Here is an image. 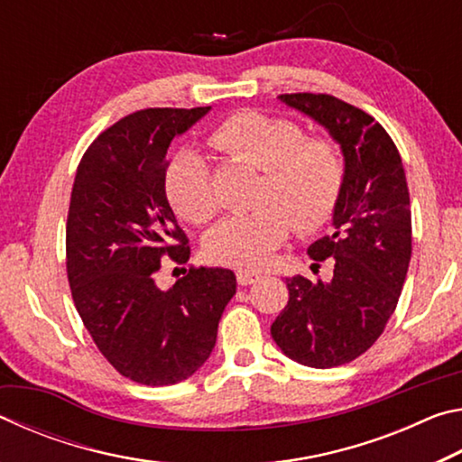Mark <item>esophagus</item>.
<instances>
[{
    "mask_svg": "<svg viewBox=\"0 0 462 462\" xmlns=\"http://www.w3.org/2000/svg\"><path fill=\"white\" fill-rule=\"evenodd\" d=\"M259 277H261L259 273L250 271V269H238V271H236V281H238V285H242V287L254 283V281L259 279Z\"/></svg>",
    "mask_w": 462,
    "mask_h": 462,
    "instance_id": "34e87169",
    "label": "esophagus"
}]
</instances>
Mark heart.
<instances>
[{"label":"heart","mask_w":462,"mask_h":462,"mask_svg":"<svg viewBox=\"0 0 462 462\" xmlns=\"http://www.w3.org/2000/svg\"><path fill=\"white\" fill-rule=\"evenodd\" d=\"M208 143L230 159L263 171L250 214L226 217L208 234L206 253L228 267H259L295 226L322 228L338 206L344 161L332 140L306 138L300 124L256 109L230 114L209 130ZM167 195L185 220L206 224L220 208L212 171L199 152H177L165 177Z\"/></svg>","instance_id":"b5f03b06"}]
</instances>
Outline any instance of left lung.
Masks as SVG:
<instances>
[{
	"label": "left lung",
	"mask_w": 462,
	"mask_h": 462,
	"mask_svg": "<svg viewBox=\"0 0 462 462\" xmlns=\"http://www.w3.org/2000/svg\"><path fill=\"white\" fill-rule=\"evenodd\" d=\"M279 99L324 126L344 156L334 232L308 248L310 259H332L334 275L328 283L287 279L289 301L271 326L289 358L330 369L366 353L395 311L411 259L408 181L397 146L373 116L328 93Z\"/></svg>",
	"instance_id": "left-lung-1"
}]
</instances>
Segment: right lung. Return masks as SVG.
<instances>
[{"instance_id": "right-lung-1", "label": "right lung", "mask_w": 462, "mask_h": 462, "mask_svg": "<svg viewBox=\"0 0 462 462\" xmlns=\"http://www.w3.org/2000/svg\"><path fill=\"white\" fill-rule=\"evenodd\" d=\"M208 107L140 109L93 140L77 167L67 217V277L99 353L140 385L162 387L199 369L236 293L230 269L191 267L156 285L161 259L189 261L165 191L171 140Z\"/></svg>"}]
</instances>
